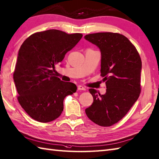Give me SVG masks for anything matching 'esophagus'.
<instances>
[{"label":"esophagus","instance_id":"34e87169","mask_svg":"<svg viewBox=\"0 0 159 159\" xmlns=\"http://www.w3.org/2000/svg\"><path fill=\"white\" fill-rule=\"evenodd\" d=\"M78 89L79 90H85V88L83 87L82 85H79L78 86Z\"/></svg>","mask_w":159,"mask_h":159}]
</instances>
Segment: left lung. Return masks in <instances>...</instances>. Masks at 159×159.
<instances>
[{
    "mask_svg": "<svg viewBox=\"0 0 159 159\" xmlns=\"http://www.w3.org/2000/svg\"><path fill=\"white\" fill-rule=\"evenodd\" d=\"M85 39L100 49L101 76L107 88L105 94L89 89L94 101L85 113L97 125L111 126L125 116L139 97L141 59L134 45L122 34H90Z\"/></svg>",
    "mask_w": 159,
    "mask_h": 159,
    "instance_id": "1",
    "label": "left lung"
}]
</instances>
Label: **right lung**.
I'll use <instances>...</instances> for the list:
<instances>
[{
	"label": "right lung",
	"mask_w": 159,
	"mask_h": 159,
	"mask_svg": "<svg viewBox=\"0 0 159 159\" xmlns=\"http://www.w3.org/2000/svg\"><path fill=\"white\" fill-rule=\"evenodd\" d=\"M82 36L49 30L32 34L20 46L14 81L18 102L33 119L41 123L57 119L63 110L64 98L76 92L75 84L62 81L55 75V65Z\"/></svg>",
	"instance_id": "obj_1"
}]
</instances>
